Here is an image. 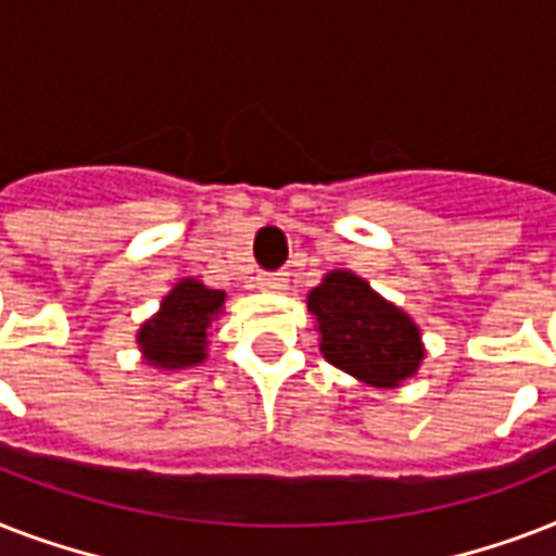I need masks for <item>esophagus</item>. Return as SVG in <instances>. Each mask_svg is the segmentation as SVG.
Here are the masks:
<instances>
[{"mask_svg":"<svg viewBox=\"0 0 556 556\" xmlns=\"http://www.w3.org/2000/svg\"><path fill=\"white\" fill-rule=\"evenodd\" d=\"M256 286L262 291H270V294H282L288 291V274L286 270H277V274H260V282Z\"/></svg>","mask_w":556,"mask_h":556,"instance_id":"1","label":"esophagus"}]
</instances>
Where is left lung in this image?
I'll list each match as a JSON object with an SVG mask.
<instances>
[{"instance_id": "obj_1", "label": "left lung", "mask_w": 556, "mask_h": 556, "mask_svg": "<svg viewBox=\"0 0 556 556\" xmlns=\"http://www.w3.org/2000/svg\"><path fill=\"white\" fill-rule=\"evenodd\" d=\"M320 352L331 366L369 387H404L427 355L418 323L355 270H329L308 294Z\"/></svg>"}]
</instances>
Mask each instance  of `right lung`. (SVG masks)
I'll list each match as a JSON object with an SVG mask.
<instances>
[{
	"label": "right lung",
	"mask_w": 556,
	"mask_h": 556,
	"mask_svg": "<svg viewBox=\"0 0 556 556\" xmlns=\"http://www.w3.org/2000/svg\"><path fill=\"white\" fill-rule=\"evenodd\" d=\"M225 291L207 288L201 279H178L161 300L159 312L143 320L135 334L143 364L161 371L204 364L213 338L210 329L225 314Z\"/></svg>",
	"instance_id": "1"
}]
</instances>
